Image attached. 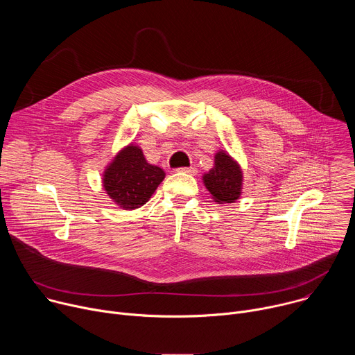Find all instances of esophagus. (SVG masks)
<instances>
[{
	"label": "esophagus",
	"mask_w": 355,
	"mask_h": 355,
	"mask_svg": "<svg viewBox=\"0 0 355 355\" xmlns=\"http://www.w3.org/2000/svg\"><path fill=\"white\" fill-rule=\"evenodd\" d=\"M178 173H187V174H191V175H195L196 174V168L195 167H181V168H177Z\"/></svg>",
	"instance_id": "1"
}]
</instances>
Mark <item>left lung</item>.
Returning a JSON list of instances; mask_svg holds the SVG:
<instances>
[{"label":"left lung","instance_id":"obj_1","mask_svg":"<svg viewBox=\"0 0 355 355\" xmlns=\"http://www.w3.org/2000/svg\"><path fill=\"white\" fill-rule=\"evenodd\" d=\"M202 180L218 204H233L241 195V167L223 150H219L215 155L214 168L204 174Z\"/></svg>","mask_w":355,"mask_h":355}]
</instances>
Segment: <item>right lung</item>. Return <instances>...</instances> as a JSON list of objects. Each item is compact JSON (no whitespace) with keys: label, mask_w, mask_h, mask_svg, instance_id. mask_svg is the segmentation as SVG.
Listing matches in <instances>:
<instances>
[{"label":"right lung","mask_w":355,"mask_h":355,"mask_svg":"<svg viewBox=\"0 0 355 355\" xmlns=\"http://www.w3.org/2000/svg\"><path fill=\"white\" fill-rule=\"evenodd\" d=\"M166 173L147 163L139 146L123 147L103 174V185L115 204L133 211L144 205L164 180Z\"/></svg>","instance_id":"right-lung-1"}]
</instances>
